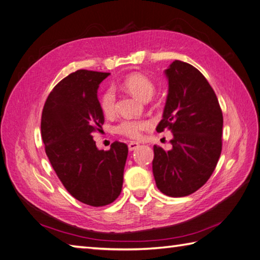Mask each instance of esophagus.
I'll list each match as a JSON object with an SVG mask.
<instances>
[{
	"label": "esophagus",
	"mask_w": 260,
	"mask_h": 260,
	"mask_svg": "<svg viewBox=\"0 0 260 260\" xmlns=\"http://www.w3.org/2000/svg\"><path fill=\"white\" fill-rule=\"evenodd\" d=\"M140 146V143L139 142H129L128 143V149H129V151H134V150H136Z\"/></svg>",
	"instance_id": "esophagus-1"
}]
</instances>
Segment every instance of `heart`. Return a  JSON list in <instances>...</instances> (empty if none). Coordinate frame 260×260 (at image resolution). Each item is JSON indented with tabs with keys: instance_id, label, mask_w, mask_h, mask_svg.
Segmentation results:
<instances>
[{
	"instance_id": "1",
	"label": "heart",
	"mask_w": 260,
	"mask_h": 260,
	"mask_svg": "<svg viewBox=\"0 0 260 260\" xmlns=\"http://www.w3.org/2000/svg\"><path fill=\"white\" fill-rule=\"evenodd\" d=\"M122 87L132 95L141 101H149L155 93V85L149 77L142 74H132L122 81ZM100 108L106 116H111L116 110V95L112 87H108L100 96ZM150 124L145 120L125 119L116 126L118 134L127 136L129 139H139L142 132L148 128Z\"/></svg>"
}]
</instances>
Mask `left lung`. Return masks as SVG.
Returning <instances> with one entry per match:
<instances>
[{"mask_svg":"<svg viewBox=\"0 0 260 260\" xmlns=\"http://www.w3.org/2000/svg\"><path fill=\"white\" fill-rule=\"evenodd\" d=\"M168 95L161 133H173V148L153 146L152 172L164 194L178 198L192 194L214 173L221 152L223 114L210 84L192 64L175 60L165 70Z\"/></svg>","mask_w":260,"mask_h":260,"instance_id":"obj_1","label":"left lung"}]
</instances>
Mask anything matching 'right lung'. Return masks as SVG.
<instances>
[{"label":"right lung","instance_id":"1","mask_svg":"<svg viewBox=\"0 0 260 260\" xmlns=\"http://www.w3.org/2000/svg\"><path fill=\"white\" fill-rule=\"evenodd\" d=\"M109 75L85 69L68 75L52 89L42 112V140L52 167L75 199L92 207L119 197L128 154L118 141L110 150H99L92 136L105 122L98 88Z\"/></svg>","mask_w":260,"mask_h":260}]
</instances>
